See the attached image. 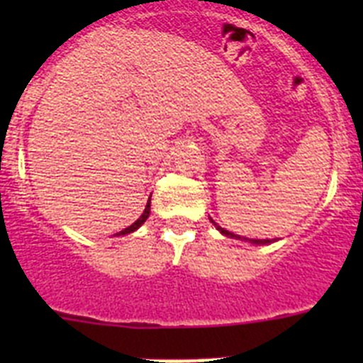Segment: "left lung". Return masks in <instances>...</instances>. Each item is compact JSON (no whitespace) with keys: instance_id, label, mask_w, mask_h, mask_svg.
Returning <instances> with one entry per match:
<instances>
[{"instance_id":"left-lung-1","label":"left lung","mask_w":363,"mask_h":363,"mask_svg":"<svg viewBox=\"0 0 363 363\" xmlns=\"http://www.w3.org/2000/svg\"><path fill=\"white\" fill-rule=\"evenodd\" d=\"M211 221H213V220H211ZM213 223H214V221H213ZM214 225H216V229L220 230L221 234H225V236H229V238H234V240H243L242 236H238V234H234V233H229V230H225V229H223V227L218 225V223H214ZM245 240H247V238H245ZM249 242H251V243H256V245H264V243H271V240H249Z\"/></svg>"}]
</instances>
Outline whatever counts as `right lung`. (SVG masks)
<instances>
[{
    "label": "right lung",
    "instance_id": "1",
    "mask_svg": "<svg viewBox=\"0 0 363 363\" xmlns=\"http://www.w3.org/2000/svg\"><path fill=\"white\" fill-rule=\"evenodd\" d=\"M149 214H150V198H149V201H147V205H145V211H143V214H142V216L138 218V220L134 221L133 225H129V227H127V229L120 230V233H118L116 236H121V234H130V233H134V230H136V229H140V227L143 225V221H145L147 218H149Z\"/></svg>",
    "mask_w": 363,
    "mask_h": 363
}]
</instances>
